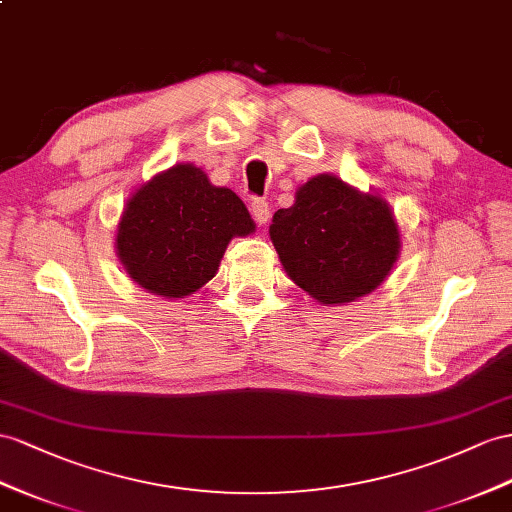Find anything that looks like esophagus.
Masks as SVG:
<instances>
[{
  "mask_svg": "<svg viewBox=\"0 0 512 512\" xmlns=\"http://www.w3.org/2000/svg\"><path fill=\"white\" fill-rule=\"evenodd\" d=\"M251 214H253L257 225L264 227L266 222L270 220V207H268V203H266L264 199H255V201L251 203Z\"/></svg>",
  "mask_w": 512,
  "mask_h": 512,
  "instance_id": "1",
  "label": "esophagus"
}]
</instances>
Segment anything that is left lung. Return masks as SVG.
Here are the masks:
<instances>
[{
	"mask_svg": "<svg viewBox=\"0 0 512 512\" xmlns=\"http://www.w3.org/2000/svg\"><path fill=\"white\" fill-rule=\"evenodd\" d=\"M270 240L283 270L320 305H344L381 285L400 257L389 203L337 175L311 177L294 205L272 216Z\"/></svg>",
	"mask_w": 512,
	"mask_h": 512,
	"instance_id": "8db88e82",
	"label": "left lung"
}]
</instances>
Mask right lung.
Masks as SVG:
<instances>
[{
  "mask_svg": "<svg viewBox=\"0 0 512 512\" xmlns=\"http://www.w3.org/2000/svg\"><path fill=\"white\" fill-rule=\"evenodd\" d=\"M255 222L238 194L205 170L175 164L131 192L116 227V257L144 292L186 298L212 281L233 238Z\"/></svg>",
  "mask_w": 512,
  "mask_h": 512,
  "instance_id": "obj_1",
  "label": "right lung"
}]
</instances>
